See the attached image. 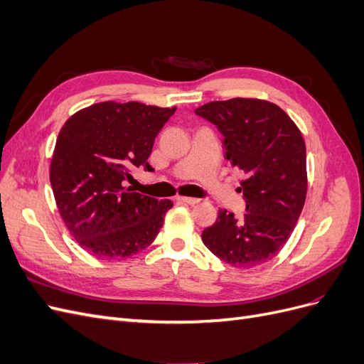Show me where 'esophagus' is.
<instances>
[{
	"label": "esophagus",
	"instance_id": "obj_1",
	"mask_svg": "<svg viewBox=\"0 0 364 364\" xmlns=\"http://www.w3.org/2000/svg\"><path fill=\"white\" fill-rule=\"evenodd\" d=\"M176 200L181 203H188V205H196L200 202V199H196V197H183V196H178L176 197Z\"/></svg>",
	"mask_w": 364,
	"mask_h": 364
}]
</instances>
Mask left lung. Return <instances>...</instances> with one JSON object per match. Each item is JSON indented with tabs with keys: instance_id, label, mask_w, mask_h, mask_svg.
Here are the masks:
<instances>
[{
	"instance_id": "8db88e82",
	"label": "left lung",
	"mask_w": 364,
	"mask_h": 364,
	"mask_svg": "<svg viewBox=\"0 0 364 364\" xmlns=\"http://www.w3.org/2000/svg\"><path fill=\"white\" fill-rule=\"evenodd\" d=\"M225 136L226 159L246 174L240 191L246 214L220 209L202 241L235 267H257L287 243L306 197V150L299 127L282 109L259 98H230L196 109Z\"/></svg>"
}]
</instances>
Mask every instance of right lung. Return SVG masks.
Segmentation results:
<instances>
[{
    "label": "right lung",
    "mask_w": 364,
    "mask_h": 364,
    "mask_svg": "<svg viewBox=\"0 0 364 364\" xmlns=\"http://www.w3.org/2000/svg\"><path fill=\"white\" fill-rule=\"evenodd\" d=\"M176 107L115 100L80 109L62 126L50 164L54 199L70 234L97 258H127L155 241L173 202L124 186L146 167Z\"/></svg>",
    "instance_id": "1"
}]
</instances>
